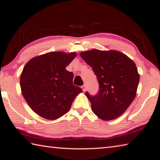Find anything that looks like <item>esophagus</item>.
<instances>
[{"label": "esophagus", "instance_id": "obj_1", "mask_svg": "<svg viewBox=\"0 0 160 160\" xmlns=\"http://www.w3.org/2000/svg\"><path fill=\"white\" fill-rule=\"evenodd\" d=\"M81 88L82 89L83 92H85V90H86V86H85V85H82V87H81Z\"/></svg>", "mask_w": 160, "mask_h": 160}]
</instances>
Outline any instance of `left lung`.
<instances>
[{
    "label": "left lung",
    "instance_id": "1",
    "mask_svg": "<svg viewBox=\"0 0 160 160\" xmlns=\"http://www.w3.org/2000/svg\"><path fill=\"white\" fill-rule=\"evenodd\" d=\"M80 55L92 68L99 84V93L90 96L92 110L104 121L117 118L128 109L136 96L140 75L134 61L116 50L92 49Z\"/></svg>",
    "mask_w": 160,
    "mask_h": 160
}]
</instances>
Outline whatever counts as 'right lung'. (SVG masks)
I'll return each mask as SVG.
<instances>
[{
    "instance_id": "1",
    "label": "right lung",
    "mask_w": 160,
    "mask_h": 160,
    "mask_svg": "<svg viewBox=\"0 0 160 160\" xmlns=\"http://www.w3.org/2000/svg\"><path fill=\"white\" fill-rule=\"evenodd\" d=\"M76 56L75 52L52 51L35 56L24 67L20 75L22 94L41 117L55 120L63 116L82 92L72 85L73 73L66 69Z\"/></svg>"
}]
</instances>
